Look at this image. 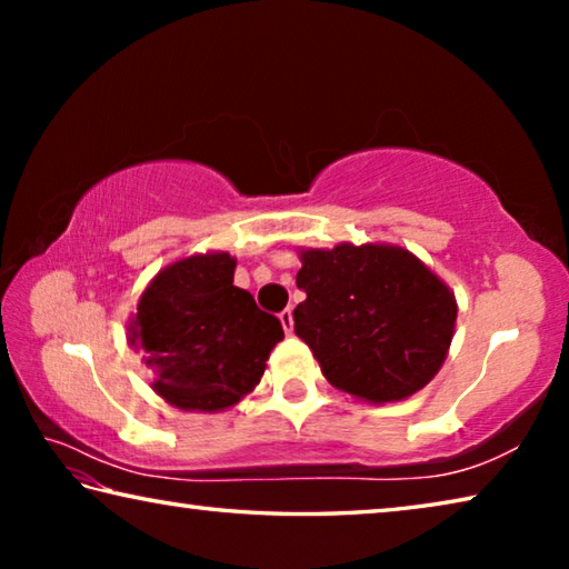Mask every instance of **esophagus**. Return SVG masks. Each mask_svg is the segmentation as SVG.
Instances as JSON below:
<instances>
[{
  "label": "esophagus",
  "mask_w": 569,
  "mask_h": 569,
  "mask_svg": "<svg viewBox=\"0 0 569 569\" xmlns=\"http://www.w3.org/2000/svg\"><path fill=\"white\" fill-rule=\"evenodd\" d=\"M278 319H281V326H283L286 333L293 331V311H291V308H286V311L278 313Z\"/></svg>",
  "instance_id": "obj_1"
}]
</instances>
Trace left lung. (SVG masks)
<instances>
[{
    "label": "left lung",
    "mask_w": 569,
    "mask_h": 569,
    "mask_svg": "<svg viewBox=\"0 0 569 569\" xmlns=\"http://www.w3.org/2000/svg\"><path fill=\"white\" fill-rule=\"evenodd\" d=\"M293 329L336 389L401 401L437 377L455 336L449 286L399 246L301 250Z\"/></svg>",
    "instance_id": "left-lung-1"
}]
</instances>
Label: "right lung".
<instances>
[{
    "label": "right lung",
    "instance_id": "1",
    "mask_svg": "<svg viewBox=\"0 0 569 569\" xmlns=\"http://www.w3.org/2000/svg\"><path fill=\"white\" fill-rule=\"evenodd\" d=\"M236 258L200 253L152 278L130 323L152 389L178 409L220 411L256 389L283 339L276 316L233 286Z\"/></svg>",
    "mask_w": 569,
    "mask_h": 569
}]
</instances>
